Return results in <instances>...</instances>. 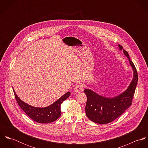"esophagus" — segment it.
Listing matches in <instances>:
<instances>
[{
	"label": "esophagus",
	"mask_w": 148,
	"mask_h": 148,
	"mask_svg": "<svg viewBox=\"0 0 148 148\" xmlns=\"http://www.w3.org/2000/svg\"><path fill=\"white\" fill-rule=\"evenodd\" d=\"M83 90H84V86L82 84L77 85L74 88V91L76 93H80L82 92Z\"/></svg>",
	"instance_id": "esophagus-1"
}]
</instances>
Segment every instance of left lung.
<instances>
[{
    "instance_id": "1",
    "label": "left lung",
    "mask_w": 148,
    "mask_h": 148,
    "mask_svg": "<svg viewBox=\"0 0 148 148\" xmlns=\"http://www.w3.org/2000/svg\"><path fill=\"white\" fill-rule=\"evenodd\" d=\"M119 49L123 47L119 44ZM124 55L129 59L133 71V77L127 90L120 95L113 97H106L98 95L89 89L84 90L87 97L85 113L88 118L94 123L105 124L112 122L121 116L132 105L138 82L136 68L130 60L128 53L123 49Z\"/></svg>"
}]
</instances>
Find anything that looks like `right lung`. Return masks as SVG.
Wrapping results in <instances>:
<instances>
[{
	"label": "right lung",
	"mask_w": 148,
	"mask_h": 148,
	"mask_svg": "<svg viewBox=\"0 0 148 148\" xmlns=\"http://www.w3.org/2000/svg\"><path fill=\"white\" fill-rule=\"evenodd\" d=\"M15 99L22 110L34 121L41 124H48L56 121L60 116L61 104L71 95L66 92L52 104L45 108H37L29 106L21 100L14 90Z\"/></svg>",
	"instance_id": "right-lung-1"
}]
</instances>
